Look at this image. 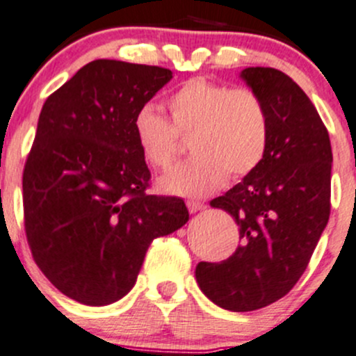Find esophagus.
Instances as JSON below:
<instances>
[{
    "mask_svg": "<svg viewBox=\"0 0 356 356\" xmlns=\"http://www.w3.org/2000/svg\"><path fill=\"white\" fill-rule=\"evenodd\" d=\"M187 209H189V213H197V211L204 209V202H199V201H187Z\"/></svg>",
    "mask_w": 356,
    "mask_h": 356,
    "instance_id": "obj_1",
    "label": "esophagus"
}]
</instances>
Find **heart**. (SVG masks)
<instances>
[{
  "mask_svg": "<svg viewBox=\"0 0 356 356\" xmlns=\"http://www.w3.org/2000/svg\"><path fill=\"white\" fill-rule=\"evenodd\" d=\"M167 109L170 121L150 104L140 108L134 118L136 145L155 170L170 169L179 154V136H193V159L160 179L159 187L165 194L206 197L216 193L228 175L245 177L265 159L270 116L255 89L194 77L172 92Z\"/></svg>",
  "mask_w": 356,
  "mask_h": 356,
  "instance_id": "b5f03b06",
  "label": "heart"
}]
</instances>
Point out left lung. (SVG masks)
I'll use <instances>...</instances> for the list:
<instances>
[{
    "label": "left lung",
    "instance_id": "obj_1",
    "mask_svg": "<svg viewBox=\"0 0 356 356\" xmlns=\"http://www.w3.org/2000/svg\"><path fill=\"white\" fill-rule=\"evenodd\" d=\"M241 79L267 104V154L252 174L209 202L232 214L241 245L220 264L196 267L204 296L235 312L268 306L298 284L330 220L333 163L326 127L291 77L248 67Z\"/></svg>",
    "mask_w": 356,
    "mask_h": 356
}]
</instances>
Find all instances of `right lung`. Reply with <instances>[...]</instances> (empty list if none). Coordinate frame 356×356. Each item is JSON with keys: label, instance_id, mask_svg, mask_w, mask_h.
<instances>
[{"label": "right lung", "instance_id": "add662e5", "mask_svg": "<svg viewBox=\"0 0 356 356\" xmlns=\"http://www.w3.org/2000/svg\"><path fill=\"white\" fill-rule=\"evenodd\" d=\"M172 79L157 65L97 58L44 103L23 170L35 264L88 306L127 296L152 241L189 220L179 197L147 194L150 170L134 118Z\"/></svg>", "mask_w": 356, "mask_h": 356}]
</instances>
